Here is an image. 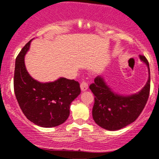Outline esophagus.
Returning <instances> with one entry per match:
<instances>
[{"instance_id": "obj_1", "label": "esophagus", "mask_w": 159, "mask_h": 159, "mask_svg": "<svg viewBox=\"0 0 159 159\" xmlns=\"http://www.w3.org/2000/svg\"><path fill=\"white\" fill-rule=\"evenodd\" d=\"M80 87H81V91H85V90H88V84L86 82H85V81H82V82L81 83V85H80Z\"/></svg>"}]
</instances>
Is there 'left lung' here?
<instances>
[{"label":"left lung","instance_id":"1","mask_svg":"<svg viewBox=\"0 0 159 159\" xmlns=\"http://www.w3.org/2000/svg\"><path fill=\"white\" fill-rule=\"evenodd\" d=\"M139 59L147 66L149 77L145 86L137 93L127 96L117 93L109 88L102 75L97 76L90 85L95 97L93 118L102 128L120 130L133 123L144 109L150 90V71L146 57L139 56Z\"/></svg>","mask_w":159,"mask_h":159}]
</instances>
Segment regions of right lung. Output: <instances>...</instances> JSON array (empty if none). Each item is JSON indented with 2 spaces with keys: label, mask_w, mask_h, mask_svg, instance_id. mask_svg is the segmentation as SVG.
<instances>
[{
  "label": "right lung",
  "mask_w": 159,
  "mask_h": 159,
  "mask_svg": "<svg viewBox=\"0 0 159 159\" xmlns=\"http://www.w3.org/2000/svg\"><path fill=\"white\" fill-rule=\"evenodd\" d=\"M29 41L16 59L14 92L22 112L29 121L42 128L62 125L69 118L71 103L81 93L79 83L60 78L42 83L28 72L25 56L30 48Z\"/></svg>",
  "instance_id": "add662e5"
}]
</instances>
